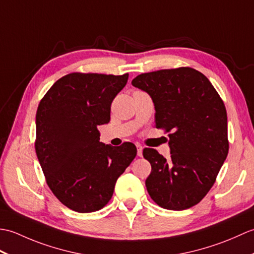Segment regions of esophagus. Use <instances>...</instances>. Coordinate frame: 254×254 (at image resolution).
<instances>
[{
    "instance_id": "34e87169",
    "label": "esophagus",
    "mask_w": 254,
    "mask_h": 254,
    "mask_svg": "<svg viewBox=\"0 0 254 254\" xmlns=\"http://www.w3.org/2000/svg\"><path fill=\"white\" fill-rule=\"evenodd\" d=\"M136 147H137V156H139V157H142L143 155V147L141 144H136Z\"/></svg>"
}]
</instances>
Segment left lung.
<instances>
[{"instance_id":"obj_1","label":"left lung","mask_w":254,"mask_h":254,"mask_svg":"<svg viewBox=\"0 0 254 254\" xmlns=\"http://www.w3.org/2000/svg\"><path fill=\"white\" fill-rule=\"evenodd\" d=\"M132 85L152 97L156 127L169 133L168 159L143 149L152 166L149 196L166 209L190 208L214 186L228 155L224 101L204 74L188 66L139 74Z\"/></svg>"}]
</instances>
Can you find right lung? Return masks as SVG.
Returning a JSON list of instances; mask_svg holds the SVG:
<instances>
[{"mask_svg": "<svg viewBox=\"0 0 254 254\" xmlns=\"http://www.w3.org/2000/svg\"><path fill=\"white\" fill-rule=\"evenodd\" d=\"M128 74L69 73L39 102L35 148L56 197L78 213L105 207L116 182L136 156L135 145L99 142L98 126L110 121L111 102Z\"/></svg>", "mask_w": 254, "mask_h": 254, "instance_id": "1", "label": "right lung"}]
</instances>
